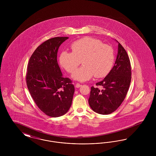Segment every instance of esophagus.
I'll use <instances>...</instances> for the list:
<instances>
[{
  "instance_id": "obj_1",
  "label": "esophagus",
  "mask_w": 156,
  "mask_h": 156,
  "mask_svg": "<svg viewBox=\"0 0 156 156\" xmlns=\"http://www.w3.org/2000/svg\"><path fill=\"white\" fill-rule=\"evenodd\" d=\"M81 86L82 85L80 84L79 83H76V85H75V87H76V88H80V87H81Z\"/></svg>"
}]
</instances>
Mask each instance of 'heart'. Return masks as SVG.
Here are the masks:
<instances>
[{
	"instance_id": "heart-1",
	"label": "heart",
	"mask_w": 156,
	"mask_h": 156,
	"mask_svg": "<svg viewBox=\"0 0 156 156\" xmlns=\"http://www.w3.org/2000/svg\"><path fill=\"white\" fill-rule=\"evenodd\" d=\"M71 48L72 52H61L59 62L67 71L73 73L82 61L83 66L73 75L75 80L86 81L94 75L97 78H103L111 71L115 61L111 46L103 44L97 38L86 37L73 43Z\"/></svg>"
}]
</instances>
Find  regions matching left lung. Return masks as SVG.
<instances>
[{
	"instance_id": "obj_1",
	"label": "left lung",
	"mask_w": 156,
	"mask_h": 156,
	"mask_svg": "<svg viewBox=\"0 0 156 156\" xmlns=\"http://www.w3.org/2000/svg\"><path fill=\"white\" fill-rule=\"evenodd\" d=\"M118 43L114 66L104 80L96 83L103 88L91 87L89 106L99 114L108 115L115 111L124 101L130 87L132 78L130 59L125 49Z\"/></svg>"
}]
</instances>
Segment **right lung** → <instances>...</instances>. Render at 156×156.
Here are the masks:
<instances>
[{
    "mask_svg": "<svg viewBox=\"0 0 156 156\" xmlns=\"http://www.w3.org/2000/svg\"><path fill=\"white\" fill-rule=\"evenodd\" d=\"M68 37L48 39L40 45L29 59L26 83L38 108L50 117L64 115L70 108L75 88L72 81L64 78L57 62L60 45Z\"/></svg>",
    "mask_w": 156,
    "mask_h": 156,
    "instance_id": "add662e5",
    "label": "right lung"
}]
</instances>
